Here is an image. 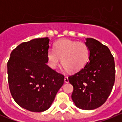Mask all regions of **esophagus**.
Instances as JSON below:
<instances>
[{"mask_svg": "<svg viewBox=\"0 0 122 122\" xmlns=\"http://www.w3.org/2000/svg\"><path fill=\"white\" fill-rule=\"evenodd\" d=\"M64 81H65V82H69V79H68V76H65V79H64Z\"/></svg>", "mask_w": 122, "mask_h": 122, "instance_id": "esophagus-1", "label": "esophagus"}]
</instances>
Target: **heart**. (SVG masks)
Segmentation results:
<instances>
[{
  "mask_svg": "<svg viewBox=\"0 0 122 122\" xmlns=\"http://www.w3.org/2000/svg\"><path fill=\"white\" fill-rule=\"evenodd\" d=\"M90 49L86 43L69 40H61L54 46V50L47 52V61L52 69H56L60 63L70 72L82 69L88 61Z\"/></svg>",
  "mask_w": 122,
  "mask_h": 122,
  "instance_id": "obj_1",
  "label": "heart"
}]
</instances>
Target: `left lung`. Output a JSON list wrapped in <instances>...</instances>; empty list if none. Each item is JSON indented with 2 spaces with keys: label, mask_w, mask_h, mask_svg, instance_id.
Wrapping results in <instances>:
<instances>
[{
  "label": "left lung",
  "mask_w": 122,
  "mask_h": 122,
  "mask_svg": "<svg viewBox=\"0 0 122 122\" xmlns=\"http://www.w3.org/2000/svg\"><path fill=\"white\" fill-rule=\"evenodd\" d=\"M90 49L89 62L69 81L73 86L72 100L82 110H94L102 105L115 82V63L108 47L93 38H86Z\"/></svg>",
  "instance_id": "8db88e82"
}]
</instances>
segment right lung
I'll list each match as a JSON object with an SVG mask.
<instances>
[{
    "label": "right lung",
    "instance_id": "obj_1",
    "mask_svg": "<svg viewBox=\"0 0 122 122\" xmlns=\"http://www.w3.org/2000/svg\"><path fill=\"white\" fill-rule=\"evenodd\" d=\"M49 42L48 37L23 42L12 50L7 63L11 95L20 106L29 111L47 110L63 85V75L46 64Z\"/></svg>",
    "mask_w": 122,
    "mask_h": 122
}]
</instances>
